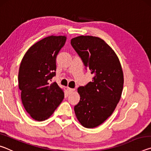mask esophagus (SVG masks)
I'll use <instances>...</instances> for the list:
<instances>
[{"instance_id":"34e87169","label":"esophagus","mask_w":151,"mask_h":151,"mask_svg":"<svg viewBox=\"0 0 151 151\" xmlns=\"http://www.w3.org/2000/svg\"><path fill=\"white\" fill-rule=\"evenodd\" d=\"M68 91L69 92V93H71V92H73V91H75V88H69V87H68Z\"/></svg>"}]
</instances>
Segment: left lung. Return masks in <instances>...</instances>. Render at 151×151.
Wrapping results in <instances>:
<instances>
[{
	"label": "left lung",
	"mask_w": 151,
	"mask_h": 151,
	"mask_svg": "<svg viewBox=\"0 0 151 151\" xmlns=\"http://www.w3.org/2000/svg\"><path fill=\"white\" fill-rule=\"evenodd\" d=\"M93 81L78 88L80 101L75 106L78 122L86 128L99 126L111 115L120 101L124 84L122 66L114 51L103 39L79 36L71 39Z\"/></svg>",
	"instance_id": "8db88e82"
}]
</instances>
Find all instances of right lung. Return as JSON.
I'll use <instances>...</instances> for the list:
<instances>
[{"mask_svg":"<svg viewBox=\"0 0 151 151\" xmlns=\"http://www.w3.org/2000/svg\"><path fill=\"white\" fill-rule=\"evenodd\" d=\"M66 36H49L33 45L20 63L19 87L26 111L35 121H45L64 99V92L56 82V58L65 44Z\"/></svg>","mask_w":151,"mask_h":151,"instance_id":"right-lung-1","label":"right lung"}]
</instances>
